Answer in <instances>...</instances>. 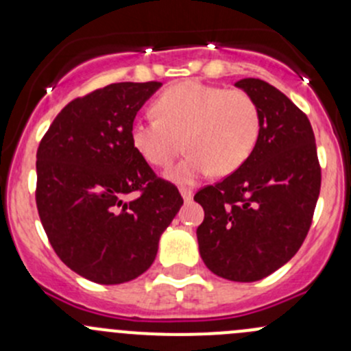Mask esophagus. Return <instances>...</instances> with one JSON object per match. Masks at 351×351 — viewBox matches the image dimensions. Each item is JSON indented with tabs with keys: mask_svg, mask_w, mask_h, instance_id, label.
<instances>
[{
	"mask_svg": "<svg viewBox=\"0 0 351 351\" xmlns=\"http://www.w3.org/2000/svg\"><path fill=\"white\" fill-rule=\"evenodd\" d=\"M180 193H182L183 200H185V204H189V202H192L193 198V190L190 189H180Z\"/></svg>",
	"mask_w": 351,
	"mask_h": 351,
	"instance_id": "34e87169",
	"label": "esophagus"
}]
</instances>
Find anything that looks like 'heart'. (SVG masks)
Returning a JSON list of instances; mask_svg holds the SVG:
<instances>
[{"label":"heart","mask_w":351,"mask_h":351,"mask_svg":"<svg viewBox=\"0 0 351 351\" xmlns=\"http://www.w3.org/2000/svg\"><path fill=\"white\" fill-rule=\"evenodd\" d=\"M156 119L136 120L130 143L156 168H168L182 151H190L169 171V180L192 185L210 175H229L253 154L261 130L256 100L243 90L183 81L162 91L153 104Z\"/></svg>","instance_id":"obj_1"}]
</instances>
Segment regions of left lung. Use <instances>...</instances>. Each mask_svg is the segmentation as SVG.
I'll use <instances>...</instances> for the list:
<instances>
[{"label": "left lung", "mask_w": 351, "mask_h": 351, "mask_svg": "<svg viewBox=\"0 0 351 351\" xmlns=\"http://www.w3.org/2000/svg\"><path fill=\"white\" fill-rule=\"evenodd\" d=\"M236 86L260 107V137L241 168L193 197L205 212L197 239L212 274L256 282L284 267L306 239L319 197L321 168L306 113L256 77Z\"/></svg>", "instance_id": "obj_1"}]
</instances>
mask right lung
I'll use <instances>...</instances> for the list:
<instances>
[{
  "label": "right lung",
  "instance_id": "add662e5",
  "mask_svg": "<svg viewBox=\"0 0 351 351\" xmlns=\"http://www.w3.org/2000/svg\"><path fill=\"white\" fill-rule=\"evenodd\" d=\"M161 88L115 83L61 110L37 149L38 215L58 256L81 277L123 284L153 265L183 205L130 143L137 112ZM141 191L136 201L125 195Z\"/></svg>",
  "mask_w": 351,
  "mask_h": 351
}]
</instances>
